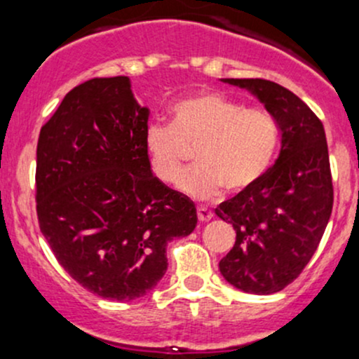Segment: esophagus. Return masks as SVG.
I'll list each match as a JSON object with an SVG mask.
<instances>
[{"label": "esophagus", "instance_id": "obj_1", "mask_svg": "<svg viewBox=\"0 0 359 359\" xmlns=\"http://www.w3.org/2000/svg\"><path fill=\"white\" fill-rule=\"evenodd\" d=\"M198 218H199V222H210V219L212 218V212L208 210V208L199 206L198 208Z\"/></svg>", "mask_w": 359, "mask_h": 359}]
</instances>
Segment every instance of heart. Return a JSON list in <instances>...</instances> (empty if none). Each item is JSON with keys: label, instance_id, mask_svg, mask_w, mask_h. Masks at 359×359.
Returning a JSON list of instances; mask_svg holds the SVG:
<instances>
[{"label": "heart", "instance_id": "heart-1", "mask_svg": "<svg viewBox=\"0 0 359 359\" xmlns=\"http://www.w3.org/2000/svg\"><path fill=\"white\" fill-rule=\"evenodd\" d=\"M172 126L151 124L144 149L151 172L165 184H177L196 148L198 167L180 182L196 199H211L226 187L242 192L262 179L279 147V124L266 109L216 92H198L170 110Z\"/></svg>", "mask_w": 359, "mask_h": 359}]
</instances>
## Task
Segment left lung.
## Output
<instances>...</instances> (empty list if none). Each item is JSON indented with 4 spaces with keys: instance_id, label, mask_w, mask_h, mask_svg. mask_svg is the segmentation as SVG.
Listing matches in <instances>:
<instances>
[{
    "instance_id": "left-lung-1",
    "label": "left lung",
    "mask_w": 359,
    "mask_h": 359,
    "mask_svg": "<svg viewBox=\"0 0 359 359\" xmlns=\"http://www.w3.org/2000/svg\"><path fill=\"white\" fill-rule=\"evenodd\" d=\"M245 88L276 117L281 151L262 179L215 212L237 231L219 273L237 290L273 294L300 276L320 243L334 191L324 126L285 86L261 78H224Z\"/></svg>"
}]
</instances>
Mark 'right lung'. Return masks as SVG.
<instances>
[{
    "mask_svg": "<svg viewBox=\"0 0 359 359\" xmlns=\"http://www.w3.org/2000/svg\"><path fill=\"white\" fill-rule=\"evenodd\" d=\"M148 117L128 76L93 78L62 98L39 135V226L66 273L107 300L155 288L167 243L198 223L194 203L153 175Z\"/></svg>",
    "mask_w": 359,
    "mask_h": 359,
    "instance_id": "add662e5",
    "label": "right lung"
}]
</instances>
